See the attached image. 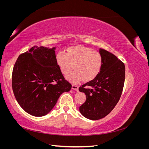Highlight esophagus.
Instances as JSON below:
<instances>
[{"mask_svg":"<svg viewBox=\"0 0 149 149\" xmlns=\"http://www.w3.org/2000/svg\"><path fill=\"white\" fill-rule=\"evenodd\" d=\"M72 89L76 90V91H78V86L77 85L73 84V85H72Z\"/></svg>","mask_w":149,"mask_h":149,"instance_id":"34e87169","label":"esophagus"}]
</instances>
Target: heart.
<instances>
[{
	"label": "heart",
	"mask_w": 149,
	"mask_h": 149,
	"mask_svg": "<svg viewBox=\"0 0 149 149\" xmlns=\"http://www.w3.org/2000/svg\"><path fill=\"white\" fill-rule=\"evenodd\" d=\"M56 62L61 73L67 74L74 68L75 70L66 76L73 83L84 79H93L100 73L102 65V57L93 49L83 46L72 47L67 53L60 52L56 55Z\"/></svg>",
	"instance_id": "heart-1"
}]
</instances>
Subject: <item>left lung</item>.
<instances>
[{
    "label": "left lung",
    "instance_id": "left-lung-1",
    "mask_svg": "<svg viewBox=\"0 0 149 149\" xmlns=\"http://www.w3.org/2000/svg\"><path fill=\"white\" fill-rule=\"evenodd\" d=\"M102 65L93 80L79 88L86 96V100L79 107L84 118L98 120L104 118L114 109L120 97L125 81V66L118 57L100 48Z\"/></svg>",
    "mask_w": 149,
    "mask_h": 149
}]
</instances>
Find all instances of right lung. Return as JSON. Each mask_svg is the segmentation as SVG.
Returning a JSON list of instances; mask_svg holds the SVG:
<instances>
[{
    "mask_svg": "<svg viewBox=\"0 0 149 149\" xmlns=\"http://www.w3.org/2000/svg\"><path fill=\"white\" fill-rule=\"evenodd\" d=\"M55 49L31 47L18 57L13 68V94L22 109L31 116L47 115L61 94L71 89L57 64Z\"/></svg>",
    "mask_w": 149,
    "mask_h": 149,
    "instance_id": "1",
    "label": "right lung"
}]
</instances>
